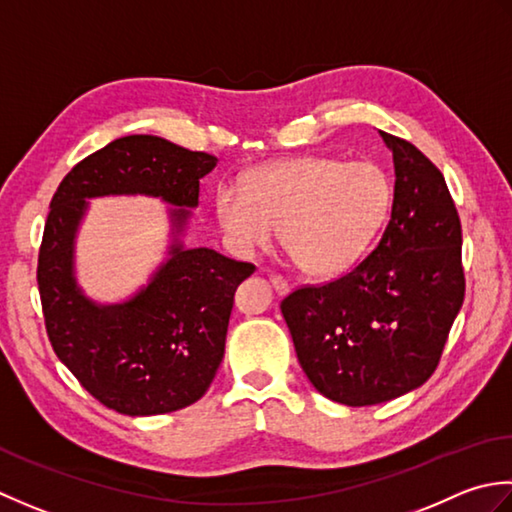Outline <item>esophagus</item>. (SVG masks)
I'll return each mask as SVG.
<instances>
[{
    "label": "esophagus",
    "instance_id": "esophagus-1",
    "mask_svg": "<svg viewBox=\"0 0 512 512\" xmlns=\"http://www.w3.org/2000/svg\"><path fill=\"white\" fill-rule=\"evenodd\" d=\"M269 283H271V287L276 289V294H278V296H287V294H289V285H287V280H283L280 276H269Z\"/></svg>",
    "mask_w": 512,
    "mask_h": 512
}]
</instances>
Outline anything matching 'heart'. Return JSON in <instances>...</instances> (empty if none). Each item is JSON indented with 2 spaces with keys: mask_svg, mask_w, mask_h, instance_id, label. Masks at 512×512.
<instances>
[{
  "mask_svg": "<svg viewBox=\"0 0 512 512\" xmlns=\"http://www.w3.org/2000/svg\"><path fill=\"white\" fill-rule=\"evenodd\" d=\"M393 205L389 174L373 161L329 156L263 165L245 174L243 190L223 185L216 216L238 254L278 245L302 276L333 278L349 271L387 223Z\"/></svg>",
  "mask_w": 512,
  "mask_h": 512,
  "instance_id": "obj_1",
  "label": "heart"
}]
</instances>
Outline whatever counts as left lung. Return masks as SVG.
<instances>
[{
  "instance_id": "8db88e82",
  "label": "left lung",
  "mask_w": 512,
  "mask_h": 512,
  "mask_svg": "<svg viewBox=\"0 0 512 512\" xmlns=\"http://www.w3.org/2000/svg\"><path fill=\"white\" fill-rule=\"evenodd\" d=\"M380 137L395 168L380 243L347 276L280 302L309 382L347 406L422 387L464 302L462 225L442 172L413 143Z\"/></svg>"
}]
</instances>
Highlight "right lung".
Returning a JSON list of instances; mask_svg holds the SVG:
<instances>
[{
    "mask_svg": "<svg viewBox=\"0 0 512 512\" xmlns=\"http://www.w3.org/2000/svg\"><path fill=\"white\" fill-rule=\"evenodd\" d=\"M216 163L168 139L130 134L77 163L52 196L37 265L46 331L57 358L112 411L145 417L185 409L221 367L234 291L254 265L185 247L198 181ZM103 195H152L171 205L166 260L119 303L90 299L74 271L78 227L91 198Z\"/></svg>",
    "mask_w": 512,
    "mask_h": 512,
    "instance_id": "right-lung-1",
    "label": "right lung"
}]
</instances>
